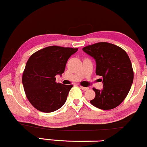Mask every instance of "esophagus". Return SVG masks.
Instances as JSON below:
<instances>
[{"mask_svg":"<svg viewBox=\"0 0 147 147\" xmlns=\"http://www.w3.org/2000/svg\"><path fill=\"white\" fill-rule=\"evenodd\" d=\"M80 88L82 89V90H84V91H86V90H88L89 89V88H88V87H84V86H80Z\"/></svg>","mask_w":147,"mask_h":147,"instance_id":"esophagus-1","label":"esophagus"}]
</instances>
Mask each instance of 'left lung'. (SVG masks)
Here are the masks:
<instances>
[{
  "instance_id": "8db88e82",
  "label": "left lung",
  "mask_w": 147,
  "mask_h": 147,
  "mask_svg": "<svg viewBox=\"0 0 147 147\" xmlns=\"http://www.w3.org/2000/svg\"><path fill=\"white\" fill-rule=\"evenodd\" d=\"M82 50L96 61V74L101 76L103 89L93 88V106L103 110L119 105L127 96L134 79L132 63L126 52L117 45L101 42L84 47Z\"/></svg>"
}]
</instances>
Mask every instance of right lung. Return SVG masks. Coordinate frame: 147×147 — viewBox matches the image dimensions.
I'll return each instance as SVG.
<instances>
[{
	"mask_svg": "<svg viewBox=\"0 0 147 147\" xmlns=\"http://www.w3.org/2000/svg\"><path fill=\"white\" fill-rule=\"evenodd\" d=\"M78 49L51 46L30 57L22 76L26 97L40 111L51 113L65 102L73 85L57 83L55 76L63 73L66 63Z\"/></svg>",
	"mask_w": 147,
	"mask_h": 147,
	"instance_id": "1",
	"label": "right lung"
}]
</instances>
